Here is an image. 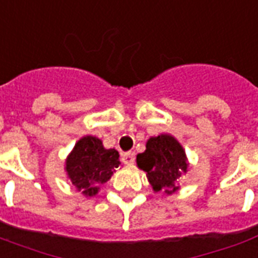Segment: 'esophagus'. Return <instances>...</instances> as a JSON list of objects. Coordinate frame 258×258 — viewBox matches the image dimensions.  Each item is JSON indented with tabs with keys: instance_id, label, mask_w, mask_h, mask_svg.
<instances>
[{
	"instance_id": "1",
	"label": "esophagus",
	"mask_w": 258,
	"mask_h": 258,
	"mask_svg": "<svg viewBox=\"0 0 258 258\" xmlns=\"http://www.w3.org/2000/svg\"><path fill=\"white\" fill-rule=\"evenodd\" d=\"M135 153L133 152H126L122 154V162L126 165H131L135 162Z\"/></svg>"
}]
</instances>
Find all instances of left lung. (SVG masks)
Here are the masks:
<instances>
[{
  "instance_id": "8db88e82",
  "label": "left lung",
  "mask_w": 258,
  "mask_h": 258,
  "mask_svg": "<svg viewBox=\"0 0 258 258\" xmlns=\"http://www.w3.org/2000/svg\"><path fill=\"white\" fill-rule=\"evenodd\" d=\"M137 166L146 173L154 191L173 195L180 189L178 181L189 169L186 153L178 140L162 133L146 141L144 153L137 154Z\"/></svg>"
}]
</instances>
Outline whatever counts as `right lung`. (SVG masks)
<instances>
[{"label":"right lung","mask_w":258,"mask_h":258,"mask_svg":"<svg viewBox=\"0 0 258 258\" xmlns=\"http://www.w3.org/2000/svg\"><path fill=\"white\" fill-rule=\"evenodd\" d=\"M119 165L116 149H106L98 137L84 136L68 154L65 172L76 190L85 197H93L100 191L101 185L110 180Z\"/></svg>","instance_id":"obj_1"}]
</instances>
